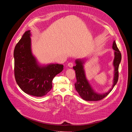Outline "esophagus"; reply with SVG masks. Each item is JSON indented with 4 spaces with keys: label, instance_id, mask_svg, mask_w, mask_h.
<instances>
[{
    "label": "esophagus",
    "instance_id": "obj_1",
    "mask_svg": "<svg viewBox=\"0 0 132 132\" xmlns=\"http://www.w3.org/2000/svg\"><path fill=\"white\" fill-rule=\"evenodd\" d=\"M68 67H72L73 66V63H68Z\"/></svg>",
    "mask_w": 132,
    "mask_h": 132
}]
</instances>
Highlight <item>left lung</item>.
I'll return each mask as SVG.
<instances>
[{"mask_svg":"<svg viewBox=\"0 0 132 132\" xmlns=\"http://www.w3.org/2000/svg\"><path fill=\"white\" fill-rule=\"evenodd\" d=\"M112 48L114 50V59L113 63L114 69L113 84L111 88L105 93L102 94L97 93L92 89L88 80L86 78L84 66L86 59H77L75 61L76 66L73 67V69L76 72L77 82L75 84V86L76 91L82 99L86 101H94L101 100L109 95V93L112 90L113 88L117 84L119 78V67L121 61L122 56L115 41H114L113 43Z\"/></svg>","mask_w":132,"mask_h":132,"instance_id":"left-lung-1","label":"left lung"}]
</instances>
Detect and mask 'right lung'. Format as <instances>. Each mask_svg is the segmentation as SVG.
Listing matches in <instances>:
<instances>
[{
	"mask_svg": "<svg viewBox=\"0 0 132 132\" xmlns=\"http://www.w3.org/2000/svg\"><path fill=\"white\" fill-rule=\"evenodd\" d=\"M30 30L27 31L15 46L14 77L20 89L28 95L42 97L52 88V80L63 70V65H41L31 50Z\"/></svg>",
	"mask_w": 132,
	"mask_h": 132,
	"instance_id": "right-lung-1",
	"label": "right lung"
}]
</instances>
